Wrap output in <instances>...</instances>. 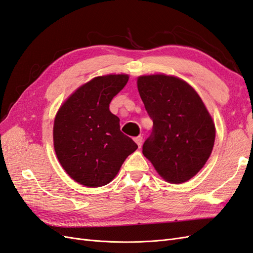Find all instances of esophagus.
<instances>
[{
	"mask_svg": "<svg viewBox=\"0 0 253 253\" xmlns=\"http://www.w3.org/2000/svg\"><path fill=\"white\" fill-rule=\"evenodd\" d=\"M134 141H135V143L138 144V146H139V147H141V146H142V142H143V138H142L141 135H139V137L134 138Z\"/></svg>",
	"mask_w": 253,
	"mask_h": 253,
	"instance_id": "1",
	"label": "esophagus"
}]
</instances>
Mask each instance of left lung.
I'll return each instance as SVG.
<instances>
[{
	"instance_id": "1",
	"label": "left lung",
	"mask_w": 253,
	"mask_h": 253,
	"mask_svg": "<svg viewBox=\"0 0 253 253\" xmlns=\"http://www.w3.org/2000/svg\"><path fill=\"white\" fill-rule=\"evenodd\" d=\"M138 90L153 121L142 152L167 182L182 184L202 169L215 142V124L188 83L166 75L141 76Z\"/></svg>"
}]
</instances>
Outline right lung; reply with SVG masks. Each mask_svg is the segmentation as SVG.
Returning <instances> with one entry per match:
<instances>
[{
  "instance_id": "1",
  "label": "right lung",
  "mask_w": 253,
  "mask_h": 253,
  "mask_svg": "<svg viewBox=\"0 0 253 253\" xmlns=\"http://www.w3.org/2000/svg\"><path fill=\"white\" fill-rule=\"evenodd\" d=\"M127 75L96 77L71 94L56 113L53 144L68 175L86 187L109 184L138 148L120 129L109 105L128 82Z\"/></svg>"
}]
</instances>
